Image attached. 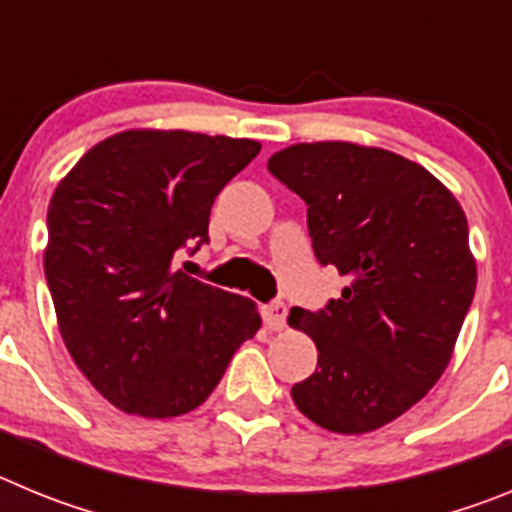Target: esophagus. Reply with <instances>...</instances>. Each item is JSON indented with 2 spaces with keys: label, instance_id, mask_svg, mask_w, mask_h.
<instances>
[{
  "label": "esophagus",
  "instance_id": "esophagus-1",
  "mask_svg": "<svg viewBox=\"0 0 512 512\" xmlns=\"http://www.w3.org/2000/svg\"><path fill=\"white\" fill-rule=\"evenodd\" d=\"M261 315H264L266 328L271 330H282L284 323H287V305L284 302H269V305L261 307Z\"/></svg>",
  "mask_w": 512,
  "mask_h": 512
}]
</instances>
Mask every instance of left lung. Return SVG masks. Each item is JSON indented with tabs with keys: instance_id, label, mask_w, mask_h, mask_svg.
I'll use <instances>...</instances> for the list:
<instances>
[{
	"instance_id": "1",
	"label": "left lung",
	"mask_w": 512,
	"mask_h": 512,
	"mask_svg": "<svg viewBox=\"0 0 512 512\" xmlns=\"http://www.w3.org/2000/svg\"><path fill=\"white\" fill-rule=\"evenodd\" d=\"M269 171L305 200L320 264L348 279L323 310L289 312L318 346L292 400L333 433L377 431L449 366L477 287L467 217L436 176L384 148L297 143Z\"/></svg>"
}]
</instances>
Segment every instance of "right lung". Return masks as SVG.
Segmentation results:
<instances>
[{
    "instance_id": "right-lung-1",
    "label": "right lung",
    "mask_w": 512,
    "mask_h": 512,
    "mask_svg": "<svg viewBox=\"0 0 512 512\" xmlns=\"http://www.w3.org/2000/svg\"><path fill=\"white\" fill-rule=\"evenodd\" d=\"M261 146L187 130L102 140L56 187L45 279L71 359L130 415L174 418L223 379L261 315L248 297L174 269L210 241L220 189Z\"/></svg>"
}]
</instances>
